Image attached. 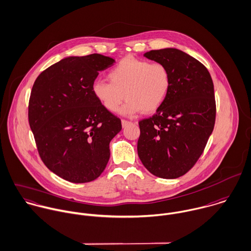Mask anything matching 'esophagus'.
<instances>
[{"label":"esophagus","instance_id":"obj_1","mask_svg":"<svg viewBox=\"0 0 251 251\" xmlns=\"http://www.w3.org/2000/svg\"><path fill=\"white\" fill-rule=\"evenodd\" d=\"M121 123H122V127H123V128H125L127 125L131 124V122H130V121L125 120V119H122V120H121Z\"/></svg>","mask_w":251,"mask_h":251}]
</instances>
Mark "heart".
Returning a JSON list of instances; mask_svg holds the SVG:
<instances>
[{
    "mask_svg": "<svg viewBox=\"0 0 251 251\" xmlns=\"http://www.w3.org/2000/svg\"><path fill=\"white\" fill-rule=\"evenodd\" d=\"M110 82H94L95 98L110 112H115L124 98L127 99L120 113L133 116L144 110L152 113L167 99L172 85L171 74L161 63L125 57L107 74Z\"/></svg>",
    "mask_w": 251,
    "mask_h": 251,
    "instance_id": "heart-1",
    "label": "heart"
}]
</instances>
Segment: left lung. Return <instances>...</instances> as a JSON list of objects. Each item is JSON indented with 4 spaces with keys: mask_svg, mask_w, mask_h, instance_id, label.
I'll use <instances>...</instances> for the list:
<instances>
[{
    "mask_svg": "<svg viewBox=\"0 0 251 251\" xmlns=\"http://www.w3.org/2000/svg\"><path fill=\"white\" fill-rule=\"evenodd\" d=\"M144 56L168 68L172 85L156 113L139 122L138 154L152 175L176 178L195 165L213 131V82L207 69L183 51L164 49Z\"/></svg>",
    "mask_w": 251,
    "mask_h": 251,
    "instance_id": "1",
    "label": "left lung"
}]
</instances>
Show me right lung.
Returning a JSON list of instances; mask_svg holds the SVG:
<instances>
[{
  "mask_svg": "<svg viewBox=\"0 0 251 251\" xmlns=\"http://www.w3.org/2000/svg\"><path fill=\"white\" fill-rule=\"evenodd\" d=\"M114 59L100 54L71 56L45 70L29 100V124L45 165L74 183L89 182L105 169L109 143L121 120L93 94L99 72Z\"/></svg>",
  "mask_w": 251,
  "mask_h": 251,
  "instance_id": "add662e5",
  "label": "right lung"
}]
</instances>
